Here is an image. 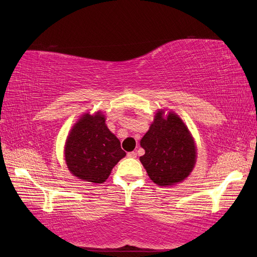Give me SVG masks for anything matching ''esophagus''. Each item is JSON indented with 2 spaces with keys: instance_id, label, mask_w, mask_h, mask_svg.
<instances>
[{
  "instance_id": "1",
  "label": "esophagus",
  "mask_w": 257,
  "mask_h": 257,
  "mask_svg": "<svg viewBox=\"0 0 257 257\" xmlns=\"http://www.w3.org/2000/svg\"><path fill=\"white\" fill-rule=\"evenodd\" d=\"M136 157H137V153L134 152V151L127 153V158H130V159H135Z\"/></svg>"
}]
</instances>
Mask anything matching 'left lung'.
Wrapping results in <instances>:
<instances>
[{
    "label": "left lung",
    "instance_id": "1",
    "mask_svg": "<svg viewBox=\"0 0 257 257\" xmlns=\"http://www.w3.org/2000/svg\"><path fill=\"white\" fill-rule=\"evenodd\" d=\"M141 146L146 151L141 157L142 164L158 185L168 186L184 180L195 165V144L182 120L173 112L166 119L162 111L155 114Z\"/></svg>",
    "mask_w": 257,
    "mask_h": 257
}]
</instances>
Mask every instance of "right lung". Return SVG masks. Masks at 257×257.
Listing matches in <instances>:
<instances>
[{"label":"right lung","mask_w":257,"mask_h":257,"mask_svg":"<svg viewBox=\"0 0 257 257\" xmlns=\"http://www.w3.org/2000/svg\"><path fill=\"white\" fill-rule=\"evenodd\" d=\"M125 152L120 141L105 124V116L97 112L82 115L75 124L65 145V161L71 173L82 180L103 183Z\"/></svg>","instance_id":"obj_1"}]
</instances>
